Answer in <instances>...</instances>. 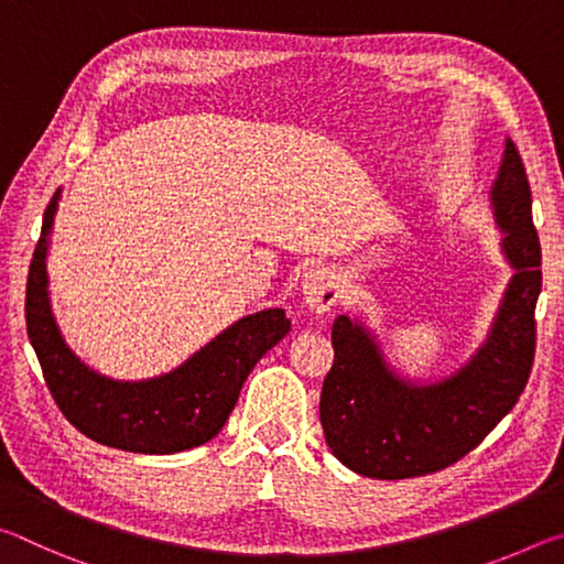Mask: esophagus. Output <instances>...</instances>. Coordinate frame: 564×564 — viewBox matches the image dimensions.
Returning <instances> with one entry per match:
<instances>
[{"instance_id": "1", "label": "esophagus", "mask_w": 564, "mask_h": 564, "mask_svg": "<svg viewBox=\"0 0 564 564\" xmlns=\"http://www.w3.org/2000/svg\"><path fill=\"white\" fill-rule=\"evenodd\" d=\"M340 279L330 269H311L301 279V295L308 308L316 313H326L340 301Z\"/></svg>"}]
</instances>
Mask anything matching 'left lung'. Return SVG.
Returning a JSON list of instances; mask_svg holds the SVG:
<instances>
[{
  "label": "left lung",
  "instance_id": "left-lung-1",
  "mask_svg": "<svg viewBox=\"0 0 564 564\" xmlns=\"http://www.w3.org/2000/svg\"><path fill=\"white\" fill-rule=\"evenodd\" d=\"M490 206L512 275L480 346L451 373L410 378L388 360L366 321L338 316L333 323L336 358L323 380L321 425L330 453L348 470L376 480L443 470L518 403L534 358L542 253L528 174L510 137Z\"/></svg>",
  "mask_w": 564,
  "mask_h": 564
}]
</instances>
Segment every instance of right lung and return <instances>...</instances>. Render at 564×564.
I'll return each mask as SVG.
<instances>
[{
    "mask_svg": "<svg viewBox=\"0 0 564 564\" xmlns=\"http://www.w3.org/2000/svg\"><path fill=\"white\" fill-rule=\"evenodd\" d=\"M59 198L56 188L26 281V333L54 403L76 431L117 451L171 455L214 441L248 373L291 330L285 311L238 318L169 373L141 380L101 376L66 346L52 311L46 259Z\"/></svg>",
    "mask_w": 564,
    "mask_h": 564,
    "instance_id": "right-lung-1",
    "label": "right lung"
}]
</instances>
